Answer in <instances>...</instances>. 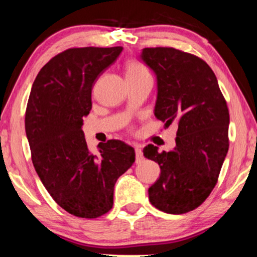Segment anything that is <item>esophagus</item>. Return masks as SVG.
I'll return each mask as SVG.
<instances>
[{
  "label": "esophagus",
  "instance_id": "obj_1",
  "mask_svg": "<svg viewBox=\"0 0 257 257\" xmlns=\"http://www.w3.org/2000/svg\"><path fill=\"white\" fill-rule=\"evenodd\" d=\"M143 159H144L143 151L139 146H137L136 147V163L138 164V163H140V161H143Z\"/></svg>",
  "mask_w": 257,
  "mask_h": 257
}]
</instances>
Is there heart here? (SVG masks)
Here are the masks:
<instances>
[{
	"instance_id": "obj_1",
	"label": "heart",
	"mask_w": 257,
	"mask_h": 257,
	"mask_svg": "<svg viewBox=\"0 0 257 257\" xmlns=\"http://www.w3.org/2000/svg\"><path fill=\"white\" fill-rule=\"evenodd\" d=\"M144 75H149V71L142 63L130 61L126 64V77H139Z\"/></svg>"
}]
</instances>
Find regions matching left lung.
<instances>
[{
  "instance_id": "8db88e82",
  "label": "left lung",
  "mask_w": 257,
  "mask_h": 257,
  "mask_svg": "<svg viewBox=\"0 0 257 257\" xmlns=\"http://www.w3.org/2000/svg\"><path fill=\"white\" fill-rule=\"evenodd\" d=\"M140 59L157 78L154 115L165 126L177 121L175 147L159 152L150 144L144 157L158 163L160 177L150 202L168 214L199 207L215 187L227 156L229 112L215 73L194 55L173 48H145Z\"/></svg>"
}]
</instances>
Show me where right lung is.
<instances>
[{
  "mask_svg": "<svg viewBox=\"0 0 257 257\" xmlns=\"http://www.w3.org/2000/svg\"><path fill=\"white\" fill-rule=\"evenodd\" d=\"M121 47L68 49L51 58L35 79L26 111L31 159L42 184L66 212L94 219L113 206L117 179L136 160L121 140L87 149L83 117L92 107V87L117 61Z\"/></svg>",
  "mask_w": 257,
  "mask_h": 257,
  "instance_id": "obj_1",
  "label": "right lung"
}]
</instances>
